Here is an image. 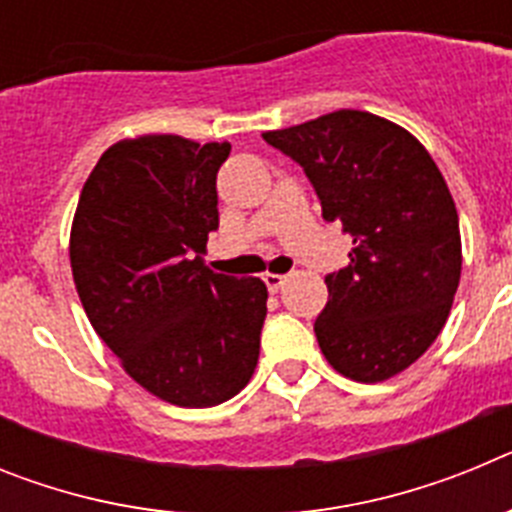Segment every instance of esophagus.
Listing matches in <instances>:
<instances>
[{
    "instance_id": "obj_1",
    "label": "esophagus",
    "mask_w": 512,
    "mask_h": 512,
    "mask_svg": "<svg viewBox=\"0 0 512 512\" xmlns=\"http://www.w3.org/2000/svg\"><path fill=\"white\" fill-rule=\"evenodd\" d=\"M264 282L269 287V292H279L284 287V282H287V277L284 274H264Z\"/></svg>"
}]
</instances>
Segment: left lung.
<instances>
[{
    "instance_id": "left-lung-1",
    "label": "left lung",
    "mask_w": 512,
    "mask_h": 512,
    "mask_svg": "<svg viewBox=\"0 0 512 512\" xmlns=\"http://www.w3.org/2000/svg\"><path fill=\"white\" fill-rule=\"evenodd\" d=\"M305 169L325 220L354 235L351 264L325 277L315 336L354 382L405 372L451 312L461 277L459 215L423 143L395 122L338 110L264 133Z\"/></svg>"
}]
</instances>
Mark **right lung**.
<instances>
[{
	"label": "right lung",
	"mask_w": 512,
	"mask_h": 512,
	"mask_svg": "<svg viewBox=\"0 0 512 512\" xmlns=\"http://www.w3.org/2000/svg\"><path fill=\"white\" fill-rule=\"evenodd\" d=\"M228 153V140H117L84 182L71 223V271L89 323L143 390L179 408L230 400L259 361L266 284L202 261Z\"/></svg>",
	"instance_id": "add662e5"
}]
</instances>
